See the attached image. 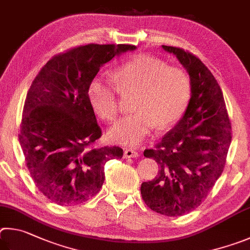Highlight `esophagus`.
Instances as JSON below:
<instances>
[{"instance_id": "1", "label": "esophagus", "mask_w": 250, "mask_h": 250, "mask_svg": "<svg viewBox=\"0 0 250 250\" xmlns=\"http://www.w3.org/2000/svg\"><path fill=\"white\" fill-rule=\"evenodd\" d=\"M138 156H139L138 151L132 149V148H127V149H125L124 151L125 158H137Z\"/></svg>"}]
</instances>
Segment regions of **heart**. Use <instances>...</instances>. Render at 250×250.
<instances>
[{"label": "heart", "mask_w": 250, "mask_h": 250, "mask_svg": "<svg viewBox=\"0 0 250 250\" xmlns=\"http://www.w3.org/2000/svg\"><path fill=\"white\" fill-rule=\"evenodd\" d=\"M115 83L94 77L87 86V100L96 115L112 122L120 112V92L136 93V112L118 121L108 133L111 141L121 145H138L157 125L166 128L176 124L191 98V80L185 70L148 55L120 65Z\"/></svg>", "instance_id": "heart-1"}]
</instances>
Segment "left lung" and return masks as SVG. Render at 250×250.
<instances>
[{
  "label": "left lung",
  "instance_id": "obj_1",
  "mask_svg": "<svg viewBox=\"0 0 250 250\" xmlns=\"http://www.w3.org/2000/svg\"><path fill=\"white\" fill-rule=\"evenodd\" d=\"M163 47L176 55L189 73L191 99L178 124L144 151L160 170L154 180L142 183L141 193L152 211L181 216L203 202L222 174L231 124L221 86L207 65L182 48Z\"/></svg>",
  "mask_w": 250,
  "mask_h": 250
}]
</instances>
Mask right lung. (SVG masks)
Segmentation results:
<instances>
[{
	"label": "right lung",
	"mask_w": 250,
	"mask_h": 250,
	"mask_svg": "<svg viewBox=\"0 0 250 250\" xmlns=\"http://www.w3.org/2000/svg\"><path fill=\"white\" fill-rule=\"evenodd\" d=\"M133 45L89 43L52 57L26 96L19 139L30 177L52 202L71 207L101 190L104 165L120 147H95L102 136L87 86L104 63Z\"/></svg>",
	"instance_id": "add662e5"
}]
</instances>
